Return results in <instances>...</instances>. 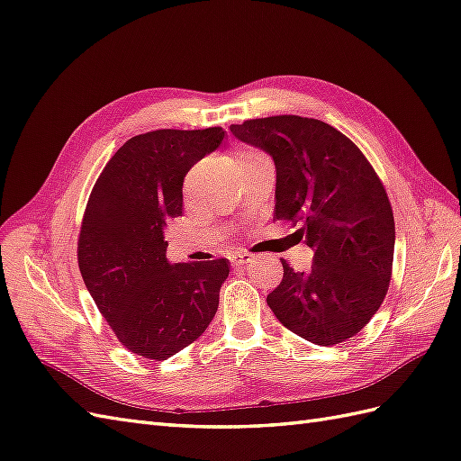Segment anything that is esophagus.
<instances>
[{"label":"esophagus","instance_id":"obj_1","mask_svg":"<svg viewBox=\"0 0 461 461\" xmlns=\"http://www.w3.org/2000/svg\"><path fill=\"white\" fill-rule=\"evenodd\" d=\"M254 260V256L250 252H237L232 256V264L242 266V264H250Z\"/></svg>","mask_w":461,"mask_h":461}]
</instances>
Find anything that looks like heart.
<instances>
[{
    "label": "heart",
    "mask_w": 461,
    "mask_h": 461,
    "mask_svg": "<svg viewBox=\"0 0 461 461\" xmlns=\"http://www.w3.org/2000/svg\"><path fill=\"white\" fill-rule=\"evenodd\" d=\"M254 156H262V154H260V152H256V150L244 149V150H239L237 154H234V160L240 162V160H246V158H254Z\"/></svg>",
    "instance_id": "obj_1"
}]
</instances>
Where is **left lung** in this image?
I'll list each match as a JSON object with an SVG mask.
<instances>
[{"label":"left lung","instance_id":"8db88e82","mask_svg":"<svg viewBox=\"0 0 461 461\" xmlns=\"http://www.w3.org/2000/svg\"><path fill=\"white\" fill-rule=\"evenodd\" d=\"M239 140L276 164V219L315 252L309 272L285 260L267 305L312 344L352 339L384 303L395 252V219L385 187L357 146L329 122L276 115L230 125Z\"/></svg>","mask_w":461,"mask_h":461}]
</instances>
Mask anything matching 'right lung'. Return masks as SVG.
<instances>
[{
    "mask_svg": "<svg viewBox=\"0 0 461 461\" xmlns=\"http://www.w3.org/2000/svg\"><path fill=\"white\" fill-rule=\"evenodd\" d=\"M224 139L221 127L129 139L89 194L77 239L84 284L119 342L162 362L205 332L229 260L170 264L166 222L182 215L184 177Z\"/></svg>",
    "mask_w": 461,
    "mask_h": 461,
    "instance_id": "right-lung-1",
    "label": "right lung"
}]
</instances>
